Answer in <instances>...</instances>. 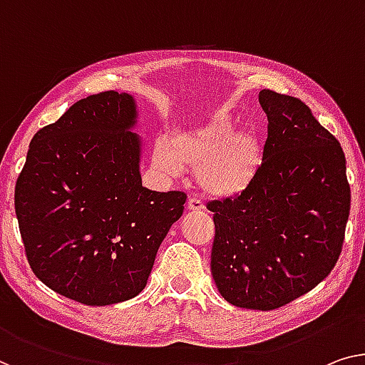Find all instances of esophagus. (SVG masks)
I'll return each instance as SVG.
<instances>
[{
    "label": "esophagus",
    "mask_w": 365,
    "mask_h": 365,
    "mask_svg": "<svg viewBox=\"0 0 365 365\" xmlns=\"http://www.w3.org/2000/svg\"><path fill=\"white\" fill-rule=\"evenodd\" d=\"M187 206L190 211H203L205 210V203L200 198H190Z\"/></svg>",
    "instance_id": "34e87169"
}]
</instances>
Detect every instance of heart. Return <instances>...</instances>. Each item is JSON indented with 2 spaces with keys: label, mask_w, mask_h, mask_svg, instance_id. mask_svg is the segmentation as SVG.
I'll list each match as a JSON object with an SVG mask.
<instances>
[{
  "label": "heart",
  "mask_w": 365,
  "mask_h": 365,
  "mask_svg": "<svg viewBox=\"0 0 365 365\" xmlns=\"http://www.w3.org/2000/svg\"><path fill=\"white\" fill-rule=\"evenodd\" d=\"M262 149L252 130L235 133V119L217 111L205 126L175 133L155 148L154 165L170 177L182 167L197 170L203 192L232 198L251 187L257 177Z\"/></svg>",
  "instance_id": "1"
}]
</instances>
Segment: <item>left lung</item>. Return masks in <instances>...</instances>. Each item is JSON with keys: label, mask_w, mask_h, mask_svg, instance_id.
<instances>
[{"label": "left lung", "mask_w": 365, "mask_h": 365, "mask_svg": "<svg viewBox=\"0 0 365 365\" xmlns=\"http://www.w3.org/2000/svg\"><path fill=\"white\" fill-rule=\"evenodd\" d=\"M267 140L246 192L208 203L211 274L239 308H282L313 290L338 262L351 210L339 140L300 98L262 90Z\"/></svg>", "instance_id": "8db88e82"}]
</instances>
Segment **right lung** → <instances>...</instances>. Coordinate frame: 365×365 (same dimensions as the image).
Instances as JSON below:
<instances>
[{
  "label": "right lung",
  "instance_id": "right-lung-1",
  "mask_svg": "<svg viewBox=\"0 0 365 365\" xmlns=\"http://www.w3.org/2000/svg\"><path fill=\"white\" fill-rule=\"evenodd\" d=\"M133 96L90 95L37 130L14 187L34 275L91 307L144 290L155 254L187 195L152 192L139 173Z\"/></svg>",
  "mask_w": 365,
  "mask_h": 365
}]
</instances>
